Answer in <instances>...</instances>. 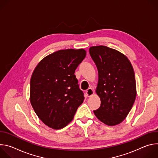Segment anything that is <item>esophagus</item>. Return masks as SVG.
I'll return each mask as SVG.
<instances>
[{
	"mask_svg": "<svg viewBox=\"0 0 158 158\" xmlns=\"http://www.w3.org/2000/svg\"><path fill=\"white\" fill-rule=\"evenodd\" d=\"M94 90L92 88H89L87 90H86V94L88 97H90L94 94Z\"/></svg>",
	"mask_w": 158,
	"mask_h": 158,
	"instance_id": "obj_1",
	"label": "esophagus"
}]
</instances>
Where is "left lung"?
I'll use <instances>...</instances> for the list:
<instances>
[{
  "label": "left lung",
  "mask_w": 158,
  "mask_h": 158,
  "mask_svg": "<svg viewBox=\"0 0 158 158\" xmlns=\"http://www.w3.org/2000/svg\"><path fill=\"white\" fill-rule=\"evenodd\" d=\"M89 54L98 68L96 93L101 101L94 113L106 125H117L127 117L136 99L132 66L126 56L106 46L90 48Z\"/></svg>",
  "instance_id": "left-lung-1"
}]
</instances>
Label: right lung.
Listing matches in <instances>:
<instances>
[{"label": "right lung", "mask_w": 158, "mask_h": 158, "mask_svg": "<svg viewBox=\"0 0 158 158\" xmlns=\"http://www.w3.org/2000/svg\"><path fill=\"white\" fill-rule=\"evenodd\" d=\"M85 56L82 49L60 50L44 58L32 73L31 105L39 118L52 129L68 124L84 101L74 73Z\"/></svg>", "instance_id": "add662e5"}]
</instances>
